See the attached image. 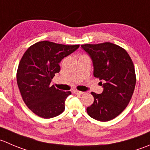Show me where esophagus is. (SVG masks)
Masks as SVG:
<instances>
[{"instance_id":"esophagus-1","label":"esophagus","mask_w":150,"mask_h":150,"mask_svg":"<svg viewBox=\"0 0 150 150\" xmlns=\"http://www.w3.org/2000/svg\"><path fill=\"white\" fill-rule=\"evenodd\" d=\"M73 93H74V94H84L83 91H78V90H74Z\"/></svg>"}]
</instances>
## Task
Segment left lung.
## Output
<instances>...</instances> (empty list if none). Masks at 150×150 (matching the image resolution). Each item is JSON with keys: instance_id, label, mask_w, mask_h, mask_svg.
Returning a JSON list of instances; mask_svg holds the SVG:
<instances>
[{"instance_id": "obj_1", "label": "left lung", "mask_w": 150, "mask_h": 150, "mask_svg": "<svg viewBox=\"0 0 150 150\" xmlns=\"http://www.w3.org/2000/svg\"><path fill=\"white\" fill-rule=\"evenodd\" d=\"M92 61L94 76L103 86L101 94L91 92L94 103L86 108L88 116L100 122L111 120L127 107L135 89L134 65L125 49L104 42L82 45Z\"/></svg>"}]
</instances>
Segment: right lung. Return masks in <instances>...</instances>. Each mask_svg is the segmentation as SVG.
Segmentation results:
<instances>
[{"instance_id":"1","label":"right lung","mask_w":150,"mask_h":150,"mask_svg":"<svg viewBox=\"0 0 150 150\" xmlns=\"http://www.w3.org/2000/svg\"><path fill=\"white\" fill-rule=\"evenodd\" d=\"M79 46L42 41L30 46L23 54L17 72V85L24 103L39 117L53 118L64 110L65 100L71 91L58 89L50 83L60 71L62 59Z\"/></svg>"}]
</instances>
